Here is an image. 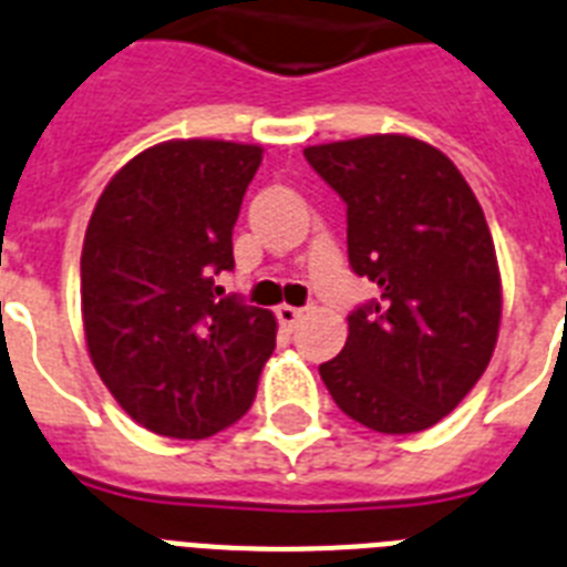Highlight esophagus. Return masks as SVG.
<instances>
[{
    "label": "esophagus",
    "mask_w": 567,
    "mask_h": 567,
    "mask_svg": "<svg viewBox=\"0 0 567 567\" xmlns=\"http://www.w3.org/2000/svg\"><path fill=\"white\" fill-rule=\"evenodd\" d=\"M302 313H306V308H293V306H279L276 308V320L282 322V326L293 328L299 320H302Z\"/></svg>",
    "instance_id": "esophagus-1"
}]
</instances>
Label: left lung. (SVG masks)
Segmentation results:
<instances>
[{"label":"left lung","mask_w":567,"mask_h":567,"mask_svg":"<svg viewBox=\"0 0 567 567\" xmlns=\"http://www.w3.org/2000/svg\"><path fill=\"white\" fill-rule=\"evenodd\" d=\"M346 202L349 261L380 297L349 317L320 378L337 406L386 435L435 426L478 383L498 340L502 276L458 166L409 135L306 150Z\"/></svg>","instance_id":"1"}]
</instances>
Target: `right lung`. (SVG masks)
I'll return each instance as SVG.
<instances>
[{"label":"right lung","mask_w":567,"mask_h":567,"mask_svg":"<svg viewBox=\"0 0 567 567\" xmlns=\"http://www.w3.org/2000/svg\"><path fill=\"white\" fill-rule=\"evenodd\" d=\"M261 146L164 141L121 166L80 256L85 346L123 412L155 435L210 437L256 398L276 317L225 297L233 225Z\"/></svg>","instance_id":"add662e5"}]
</instances>
